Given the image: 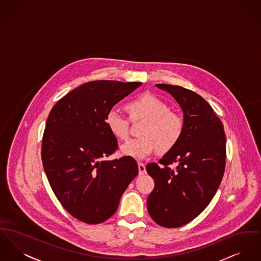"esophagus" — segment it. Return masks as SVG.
<instances>
[{"label": "esophagus", "instance_id": "1", "mask_svg": "<svg viewBox=\"0 0 261 261\" xmlns=\"http://www.w3.org/2000/svg\"><path fill=\"white\" fill-rule=\"evenodd\" d=\"M139 174H145L146 173V167L143 163H138Z\"/></svg>", "mask_w": 261, "mask_h": 261}]
</instances>
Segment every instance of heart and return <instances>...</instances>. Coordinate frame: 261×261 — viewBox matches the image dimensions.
Here are the masks:
<instances>
[{
  "label": "heart",
  "mask_w": 261,
  "mask_h": 261,
  "mask_svg": "<svg viewBox=\"0 0 261 261\" xmlns=\"http://www.w3.org/2000/svg\"><path fill=\"white\" fill-rule=\"evenodd\" d=\"M132 122L144 120L140 128L141 137L124 144L120 151L124 155L144 159L158 149L159 153L171 151L180 141L184 130L182 116L169 109L168 105L152 93L140 94L126 105ZM106 122L113 137L125 141L129 137L130 122L117 110L111 109Z\"/></svg>",
  "instance_id": "obj_1"
}]
</instances>
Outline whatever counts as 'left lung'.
Returning a JSON list of instances; mask_svg holds the SVG:
<instances>
[{
  "label": "left lung",
  "instance_id": "left-lung-1",
  "mask_svg": "<svg viewBox=\"0 0 261 261\" xmlns=\"http://www.w3.org/2000/svg\"><path fill=\"white\" fill-rule=\"evenodd\" d=\"M169 92L184 111L179 143L159 161L147 165L154 188L148 212L165 228H178L195 219L213 199L226 166V135L211 106L196 92L180 86L156 84ZM177 163L173 171L169 166Z\"/></svg>",
  "mask_w": 261,
  "mask_h": 261
}]
</instances>
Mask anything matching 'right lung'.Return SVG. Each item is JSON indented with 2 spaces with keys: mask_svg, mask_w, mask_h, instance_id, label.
Wrapping results in <instances>:
<instances>
[{
  "mask_svg": "<svg viewBox=\"0 0 261 261\" xmlns=\"http://www.w3.org/2000/svg\"><path fill=\"white\" fill-rule=\"evenodd\" d=\"M141 85L88 82L58 100L47 118L41 159L48 181L66 211L86 224L102 223L114 214L138 174L132 156L106 161L118 149L106 118Z\"/></svg>",
  "mask_w": 261,
  "mask_h": 261,
  "instance_id": "1",
  "label": "right lung"
}]
</instances>
